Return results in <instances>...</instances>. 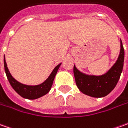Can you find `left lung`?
<instances>
[{
  "mask_svg": "<svg viewBox=\"0 0 128 128\" xmlns=\"http://www.w3.org/2000/svg\"><path fill=\"white\" fill-rule=\"evenodd\" d=\"M125 51L120 41V52L114 66L100 76H86L82 74L74 66L73 73L76 82L82 93L94 98H102L108 95L117 85L122 71Z\"/></svg>",
  "mask_w": 128,
  "mask_h": 128,
  "instance_id": "obj_1",
  "label": "left lung"
}]
</instances>
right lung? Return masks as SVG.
<instances>
[{
    "label": "right lung",
    "instance_id": "obj_1",
    "mask_svg": "<svg viewBox=\"0 0 128 128\" xmlns=\"http://www.w3.org/2000/svg\"><path fill=\"white\" fill-rule=\"evenodd\" d=\"M60 65L61 64L58 65L54 68V70H52L50 76L48 77V78L46 81L43 82L42 84H40L38 86H26V85H23L22 83H20L19 82L16 80L12 78L8 69L7 64H6V62L5 60V56H4L5 72H6L8 80L10 82V86H12L14 90L16 91L18 94H19L20 96L24 98H27V99H30V100H34V99H37L38 98H40L44 95L47 94L50 91L55 76H56L59 67L60 66Z\"/></svg>",
    "mask_w": 128,
    "mask_h": 128
}]
</instances>
